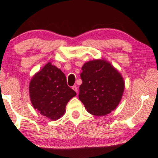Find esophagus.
<instances>
[{
  "label": "esophagus",
  "mask_w": 158,
  "mask_h": 158,
  "mask_svg": "<svg viewBox=\"0 0 158 158\" xmlns=\"http://www.w3.org/2000/svg\"><path fill=\"white\" fill-rule=\"evenodd\" d=\"M73 90H75V92L76 93H77V86H75V85H74V86H73Z\"/></svg>",
  "instance_id": "esophagus-1"
}]
</instances>
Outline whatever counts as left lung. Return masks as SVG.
Listing matches in <instances>:
<instances>
[{
	"label": "left lung",
	"mask_w": 158,
	"mask_h": 158,
	"mask_svg": "<svg viewBox=\"0 0 158 158\" xmlns=\"http://www.w3.org/2000/svg\"><path fill=\"white\" fill-rule=\"evenodd\" d=\"M79 99L87 111L94 116H105L117 107L124 90L122 75L109 61L94 60L82 67Z\"/></svg>",
	"instance_id": "left-lung-1"
}]
</instances>
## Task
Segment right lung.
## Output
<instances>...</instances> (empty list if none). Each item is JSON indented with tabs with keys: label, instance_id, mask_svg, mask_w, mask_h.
<instances>
[{
	"label": "right lung",
	"instance_id": "add662e5",
	"mask_svg": "<svg viewBox=\"0 0 158 158\" xmlns=\"http://www.w3.org/2000/svg\"><path fill=\"white\" fill-rule=\"evenodd\" d=\"M29 89L34 109L53 121L64 115L67 103L76 96L67 84L65 75L51 62L34 74Z\"/></svg>",
	"mask_w": 158,
	"mask_h": 158
}]
</instances>
